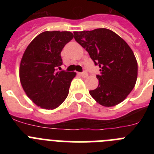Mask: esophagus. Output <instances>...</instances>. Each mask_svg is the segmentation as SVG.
<instances>
[{"mask_svg":"<svg viewBox=\"0 0 154 154\" xmlns=\"http://www.w3.org/2000/svg\"><path fill=\"white\" fill-rule=\"evenodd\" d=\"M79 75L81 76H82L83 78H86L87 76H88V74H87V72H81L79 73Z\"/></svg>","mask_w":154,"mask_h":154,"instance_id":"1","label":"esophagus"}]
</instances>
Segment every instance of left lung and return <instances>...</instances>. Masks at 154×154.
<instances>
[{"label": "left lung", "mask_w": 154, "mask_h": 154, "mask_svg": "<svg viewBox=\"0 0 154 154\" xmlns=\"http://www.w3.org/2000/svg\"><path fill=\"white\" fill-rule=\"evenodd\" d=\"M75 39L89 52L100 75L99 85L89 91L99 104L112 107L119 104L131 92L137 79L138 65L133 51L114 31L107 28L74 31Z\"/></svg>", "instance_id": "obj_1"}]
</instances>
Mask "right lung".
Returning a JSON list of instances; mask_svg holds the SVG:
<instances>
[{
    "label": "right lung",
    "instance_id": "add662e5",
    "mask_svg": "<svg viewBox=\"0 0 154 154\" xmlns=\"http://www.w3.org/2000/svg\"><path fill=\"white\" fill-rule=\"evenodd\" d=\"M73 37L70 31H44L31 41L23 54L19 68L21 86L41 108L55 109L69 95L76 73L56 69L62 65V48Z\"/></svg>",
    "mask_w": 154,
    "mask_h": 154
}]
</instances>
